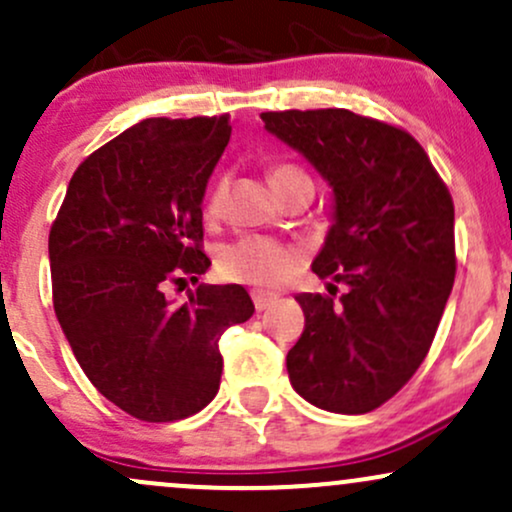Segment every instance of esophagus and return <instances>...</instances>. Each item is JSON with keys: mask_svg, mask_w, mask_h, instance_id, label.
<instances>
[{"mask_svg": "<svg viewBox=\"0 0 512 512\" xmlns=\"http://www.w3.org/2000/svg\"><path fill=\"white\" fill-rule=\"evenodd\" d=\"M252 303H255V308L260 310H267L269 305L276 303V296L274 293H264V291H252Z\"/></svg>", "mask_w": 512, "mask_h": 512, "instance_id": "esophagus-1", "label": "esophagus"}]
</instances>
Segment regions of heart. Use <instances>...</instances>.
<instances>
[{
    "label": "heart",
    "instance_id": "1",
    "mask_svg": "<svg viewBox=\"0 0 512 512\" xmlns=\"http://www.w3.org/2000/svg\"><path fill=\"white\" fill-rule=\"evenodd\" d=\"M308 178L301 168L293 163H274L269 168V182L272 187L286 185V182ZM228 195V180L219 178L211 185L204 211L207 216H219ZM301 255L291 245L279 243L274 238L264 236H245L238 238L236 243L226 245L219 255V274L228 281H238V284L257 286V289H276V286L286 284L293 272L298 269Z\"/></svg>",
    "mask_w": 512,
    "mask_h": 512
}]
</instances>
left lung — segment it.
<instances>
[{
  "label": "left lung",
  "instance_id": "left-lung-1",
  "mask_svg": "<svg viewBox=\"0 0 512 512\" xmlns=\"http://www.w3.org/2000/svg\"><path fill=\"white\" fill-rule=\"evenodd\" d=\"M262 120L330 182L334 223L313 272L346 286L339 303L296 296L305 330L286 356L291 385L320 409L366 414L409 383L436 337L457 269L452 197L395 125L344 108Z\"/></svg>",
  "mask_w": 512,
  "mask_h": 512
}]
</instances>
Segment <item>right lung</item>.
<instances>
[{
	"mask_svg": "<svg viewBox=\"0 0 512 512\" xmlns=\"http://www.w3.org/2000/svg\"><path fill=\"white\" fill-rule=\"evenodd\" d=\"M231 139L228 115L149 117L76 168L50 228L52 303L86 378L151 424L216 397L221 334L255 313L238 284H199L173 305L168 284L197 281L202 199Z\"/></svg>",
	"mask_w": 512,
	"mask_h": 512,
	"instance_id": "obj_1",
	"label": "right lung"
}]
</instances>
